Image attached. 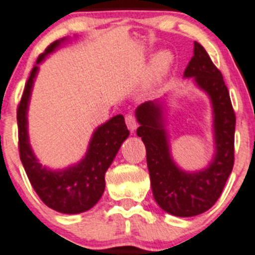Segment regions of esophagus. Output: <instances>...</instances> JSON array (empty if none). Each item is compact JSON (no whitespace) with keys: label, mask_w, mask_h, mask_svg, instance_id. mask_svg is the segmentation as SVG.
Segmentation results:
<instances>
[{"label":"esophagus","mask_w":255,"mask_h":255,"mask_svg":"<svg viewBox=\"0 0 255 255\" xmlns=\"http://www.w3.org/2000/svg\"><path fill=\"white\" fill-rule=\"evenodd\" d=\"M125 123H126V126H128V129H129L131 132H134L135 130H136L137 123L131 114H129V115L125 116Z\"/></svg>","instance_id":"esophagus-1"}]
</instances>
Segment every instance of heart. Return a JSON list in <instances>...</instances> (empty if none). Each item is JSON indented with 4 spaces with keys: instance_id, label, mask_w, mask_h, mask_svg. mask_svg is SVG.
I'll list each match as a JSON object with an SVG mask.
<instances>
[{
    "instance_id": "1",
    "label": "heart",
    "mask_w": 255,
    "mask_h": 255,
    "mask_svg": "<svg viewBox=\"0 0 255 255\" xmlns=\"http://www.w3.org/2000/svg\"><path fill=\"white\" fill-rule=\"evenodd\" d=\"M174 58L172 53L168 50L158 51L153 57L149 67L148 73V86L149 87H155L160 85L163 79L168 76L172 67H173Z\"/></svg>"
}]
</instances>
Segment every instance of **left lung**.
Wrapping results in <instances>:
<instances>
[{
    "label": "left lung",
    "mask_w": 255,
    "mask_h": 255,
    "mask_svg": "<svg viewBox=\"0 0 255 255\" xmlns=\"http://www.w3.org/2000/svg\"><path fill=\"white\" fill-rule=\"evenodd\" d=\"M183 77L193 78L211 101L215 149L206 168L188 172L174 162L165 129L163 97L137 106L135 116L140 125L136 134L145 144L154 200L168 214L191 218L214 206L233 170L235 114L223 74L197 41Z\"/></svg>",
    "instance_id": "left-lung-1"
}]
</instances>
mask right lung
<instances>
[{
    "label": "right lung",
    "mask_w": 255,
    "mask_h": 255,
    "mask_svg": "<svg viewBox=\"0 0 255 255\" xmlns=\"http://www.w3.org/2000/svg\"><path fill=\"white\" fill-rule=\"evenodd\" d=\"M67 37L51 43L37 58L17 109L20 159L37 196L50 209L62 214H81L95 206L105 191V173L121 144L129 136L123 115H116L93 131L85 156L63 169L44 167L32 151L27 130V111L39 64L57 50Z\"/></svg>",
    "instance_id": "right-lung-1"
}]
</instances>
